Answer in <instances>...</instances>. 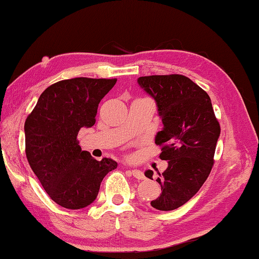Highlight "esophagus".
I'll use <instances>...</instances> for the list:
<instances>
[{
  "label": "esophagus",
  "instance_id": "esophagus-1",
  "mask_svg": "<svg viewBox=\"0 0 259 259\" xmlns=\"http://www.w3.org/2000/svg\"><path fill=\"white\" fill-rule=\"evenodd\" d=\"M129 172L133 175L135 178H137V179H144V178H145V176H144V174L140 171L139 169H130Z\"/></svg>",
  "mask_w": 259,
  "mask_h": 259
}]
</instances>
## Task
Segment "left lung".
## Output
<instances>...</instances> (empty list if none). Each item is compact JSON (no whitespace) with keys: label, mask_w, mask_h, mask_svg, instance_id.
I'll return each instance as SVG.
<instances>
[{"label":"left lung","mask_w":259,"mask_h":259,"mask_svg":"<svg viewBox=\"0 0 259 259\" xmlns=\"http://www.w3.org/2000/svg\"><path fill=\"white\" fill-rule=\"evenodd\" d=\"M137 82L155 100L163 124L155 144L162 146L161 159L168 161V168L156 179L162 192L151 205L169 211L190 201L207 181L221 125L208 94L188 77L151 75ZM145 176L153 179L152 170H146Z\"/></svg>","instance_id":"obj_1"}]
</instances>
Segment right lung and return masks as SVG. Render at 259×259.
<instances>
[{
	"label": "right lung",
	"mask_w": 259,
	"mask_h": 259,
	"mask_svg": "<svg viewBox=\"0 0 259 259\" xmlns=\"http://www.w3.org/2000/svg\"><path fill=\"white\" fill-rule=\"evenodd\" d=\"M116 78L75 77L48 87L25 122L26 156L48 195L67 209L96 200L104 177L117 163L95 160L77 143L81 128L96 122L98 105Z\"/></svg>",
	"instance_id": "1"
}]
</instances>
